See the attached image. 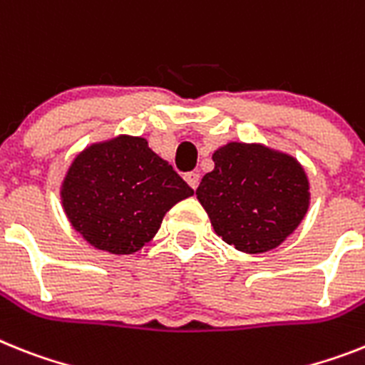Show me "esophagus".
Segmentation results:
<instances>
[{
    "instance_id": "esophagus-1",
    "label": "esophagus",
    "mask_w": 365,
    "mask_h": 365,
    "mask_svg": "<svg viewBox=\"0 0 365 365\" xmlns=\"http://www.w3.org/2000/svg\"><path fill=\"white\" fill-rule=\"evenodd\" d=\"M183 178H185V182L189 183V187H191V189H197L198 187V182H200V174L187 173Z\"/></svg>"
}]
</instances>
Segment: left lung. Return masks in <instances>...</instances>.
Returning <instances> with one entry per match:
<instances>
[{
    "label": "left lung",
    "mask_w": 365,
    "mask_h": 365,
    "mask_svg": "<svg viewBox=\"0 0 365 365\" xmlns=\"http://www.w3.org/2000/svg\"><path fill=\"white\" fill-rule=\"evenodd\" d=\"M197 198L217 234L241 252L271 250L308 211V178L295 159L259 145L230 143L213 154Z\"/></svg>",
    "instance_id": "left-lung-1"
}]
</instances>
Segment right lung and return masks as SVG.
Returning <instances> with one entry per match:
<instances>
[{"label": "right lung", "mask_w": 365, "mask_h": 365, "mask_svg": "<svg viewBox=\"0 0 365 365\" xmlns=\"http://www.w3.org/2000/svg\"><path fill=\"white\" fill-rule=\"evenodd\" d=\"M140 137H118L79 154L63 183L70 222L96 249L131 254L148 243L174 204L192 195Z\"/></svg>", "instance_id": "1"}]
</instances>
